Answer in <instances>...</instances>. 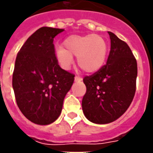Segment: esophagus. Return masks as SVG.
Listing matches in <instances>:
<instances>
[{
	"mask_svg": "<svg viewBox=\"0 0 153 153\" xmlns=\"http://www.w3.org/2000/svg\"><path fill=\"white\" fill-rule=\"evenodd\" d=\"M82 78L81 76H75V81H82Z\"/></svg>",
	"mask_w": 153,
	"mask_h": 153,
	"instance_id": "esophagus-1",
	"label": "esophagus"
}]
</instances>
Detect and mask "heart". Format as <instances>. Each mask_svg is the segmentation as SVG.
<instances>
[{"label": "heart", "instance_id": "obj_1", "mask_svg": "<svg viewBox=\"0 0 153 153\" xmlns=\"http://www.w3.org/2000/svg\"><path fill=\"white\" fill-rule=\"evenodd\" d=\"M64 46H57L55 50L56 60L64 70L71 68L72 56H76L80 69L93 73L103 66L107 58V42L98 34L70 36L65 39Z\"/></svg>", "mask_w": 153, "mask_h": 153}]
</instances>
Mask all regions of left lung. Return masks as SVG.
<instances>
[{
	"instance_id": "left-lung-1",
	"label": "left lung",
	"mask_w": 153,
	"mask_h": 153,
	"mask_svg": "<svg viewBox=\"0 0 153 153\" xmlns=\"http://www.w3.org/2000/svg\"><path fill=\"white\" fill-rule=\"evenodd\" d=\"M107 63L98 71L85 76L87 92L82 102L84 115L94 124L116 120L131 105L136 93L137 63L126 42L111 32Z\"/></svg>"
}]
</instances>
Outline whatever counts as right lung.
I'll use <instances>...</instances> for the list:
<instances>
[{"mask_svg": "<svg viewBox=\"0 0 153 153\" xmlns=\"http://www.w3.org/2000/svg\"><path fill=\"white\" fill-rule=\"evenodd\" d=\"M64 31L43 27L19 50L12 75L17 104L30 121L46 126L60 116L74 75L61 69L55 54L54 38Z\"/></svg>", "mask_w": 153, "mask_h": 153, "instance_id": "add662e5", "label": "right lung"}]
</instances>
